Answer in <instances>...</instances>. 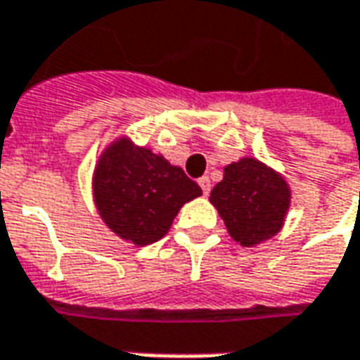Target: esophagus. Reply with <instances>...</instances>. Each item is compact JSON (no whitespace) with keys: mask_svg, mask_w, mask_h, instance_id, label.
Listing matches in <instances>:
<instances>
[{"mask_svg":"<svg viewBox=\"0 0 360 360\" xmlns=\"http://www.w3.org/2000/svg\"><path fill=\"white\" fill-rule=\"evenodd\" d=\"M198 185H200V188H202L204 195H206V196L210 195L212 183H210V179H208V177H200V179H198Z\"/></svg>","mask_w":360,"mask_h":360,"instance_id":"esophagus-1","label":"esophagus"}]
</instances>
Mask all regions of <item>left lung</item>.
Returning <instances> with one entry per match:
<instances>
[{
    "mask_svg": "<svg viewBox=\"0 0 360 360\" xmlns=\"http://www.w3.org/2000/svg\"><path fill=\"white\" fill-rule=\"evenodd\" d=\"M289 198L283 177L255 158L227 165L224 179L210 193V202L218 208L227 231L243 247L278 233L285 221Z\"/></svg>",
    "mask_w": 360,
    "mask_h": 360,
    "instance_id": "left-lung-1",
    "label": "left lung"
}]
</instances>
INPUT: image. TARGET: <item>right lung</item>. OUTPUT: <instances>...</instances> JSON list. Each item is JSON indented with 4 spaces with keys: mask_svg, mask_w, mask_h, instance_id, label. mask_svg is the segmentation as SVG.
Masks as SVG:
<instances>
[{
    "mask_svg": "<svg viewBox=\"0 0 360 360\" xmlns=\"http://www.w3.org/2000/svg\"><path fill=\"white\" fill-rule=\"evenodd\" d=\"M200 195L181 167L129 139L113 142L94 173L96 206L105 226L139 247L160 241L181 206Z\"/></svg>",
    "mask_w": 360,
    "mask_h": 360,
    "instance_id": "obj_1",
    "label": "right lung"
}]
</instances>
